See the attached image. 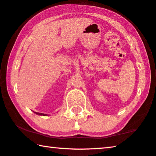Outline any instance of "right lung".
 Masks as SVG:
<instances>
[{"label": "right lung", "mask_w": 156, "mask_h": 156, "mask_svg": "<svg viewBox=\"0 0 156 156\" xmlns=\"http://www.w3.org/2000/svg\"><path fill=\"white\" fill-rule=\"evenodd\" d=\"M35 114H37V115H40V116H47V114H42V113H37V112H35Z\"/></svg>", "instance_id": "obj_1"}]
</instances>
